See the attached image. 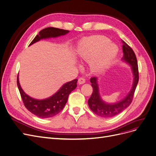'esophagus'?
Here are the masks:
<instances>
[{
	"instance_id": "obj_1",
	"label": "esophagus",
	"mask_w": 156,
	"mask_h": 156,
	"mask_svg": "<svg viewBox=\"0 0 156 156\" xmlns=\"http://www.w3.org/2000/svg\"><path fill=\"white\" fill-rule=\"evenodd\" d=\"M85 82V79L84 77H80L78 79V83L79 84H83Z\"/></svg>"
}]
</instances>
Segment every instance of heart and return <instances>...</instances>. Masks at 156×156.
Wrapping results in <instances>:
<instances>
[{
    "label": "heart",
    "instance_id": "b5f03b06",
    "mask_svg": "<svg viewBox=\"0 0 156 156\" xmlns=\"http://www.w3.org/2000/svg\"><path fill=\"white\" fill-rule=\"evenodd\" d=\"M109 43V39L103 36L92 37L85 44L79 57L86 62H92L94 71L101 72L108 66L117 55V46Z\"/></svg>",
    "mask_w": 156,
    "mask_h": 156
}]
</instances>
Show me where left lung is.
Wrapping results in <instances>:
<instances>
[{
  "label": "left lung",
  "mask_w": 156,
  "mask_h": 156,
  "mask_svg": "<svg viewBox=\"0 0 156 156\" xmlns=\"http://www.w3.org/2000/svg\"><path fill=\"white\" fill-rule=\"evenodd\" d=\"M121 41L122 43V50L124 53L123 59L127 63L131 64L132 67L134 75L133 85L131 90L125 99L116 104L108 105L104 103L100 98L97 78L96 77H92L90 78V82L92 83L91 85L92 87L93 92L90 98L88 100V104H89L90 110L95 114L101 117L110 118L116 116L129 106L133 101L134 92L139 81L138 66L136 55L133 49L125 41L123 40H122Z\"/></svg>",
  "instance_id": "8db88e82"
}]
</instances>
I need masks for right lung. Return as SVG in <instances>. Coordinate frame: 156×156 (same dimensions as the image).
<instances>
[{"label":"right lung","mask_w":156,"mask_h":156,"mask_svg":"<svg viewBox=\"0 0 156 156\" xmlns=\"http://www.w3.org/2000/svg\"><path fill=\"white\" fill-rule=\"evenodd\" d=\"M68 32L69 30L58 28H45L39 32V34L32 40L29 45L43 38L55 37L65 35ZM77 82L78 80L74 79L71 82L65 83L51 97L43 100H37L29 97L23 92L19 83L18 76H17V85L25 108L34 115L42 119L55 116L63 110L69 94L77 87Z\"/></svg>","instance_id":"right-lung-1"}]
</instances>
